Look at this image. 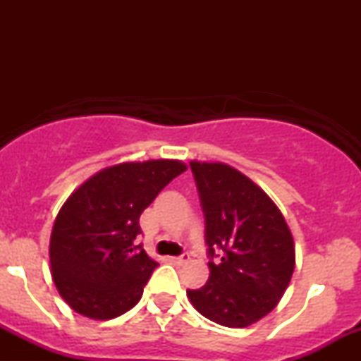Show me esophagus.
I'll return each mask as SVG.
<instances>
[{"label": "esophagus", "instance_id": "34e87169", "mask_svg": "<svg viewBox=\"0 0 361 361\" xmlns=\"http://www.w3.org/2000/svg\"><path fill=\"white\" fill-rule=\"evenodd\" d=\"M171 261H173V263H176V264H185V263H188V261H190V255H188V252H185V255L176 256V258H171Z\"/></svg>", "mask_w": 361, "mask_h": 361}]
</instances>
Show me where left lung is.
Here are the masks:
<instances>
[{
    "instance_id": "obj_1",
    "label": "left lung",
    "mask_w": 361,
    "mask_h": 361,
    "mask_svg": "<svg viewBox=\"0 0 361 361\" xmlns=\"http://www.w3.org/2000/svg\"><path fill=\"white\" fill-rule=\"evenodd\" d=\"M190 168L205 217L210 276L186 295L210 321L246 327L271 312L288 287L292 233L271 198L238 169L198 161Z\"/></svg>"
}]
</instances>
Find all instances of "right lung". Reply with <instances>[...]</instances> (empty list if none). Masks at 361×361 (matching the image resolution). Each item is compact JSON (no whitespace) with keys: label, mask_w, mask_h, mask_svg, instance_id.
I'll list each match as a JSON object with an SVG mask.
<instances>
[{"label":"right lung","mask_w":361,"mask_h":361,"mask_svg":"<svg viewBox=\"0 0 361 361\" xmlns=\"http://www.w3.org/2000/svg\"><path fill=\"white\" fill-rule=\"evenodd\" d=\"M180 161L156 159L105 168L66 200L51 234L52 280L73 310L114 319L134 307L157 267L135 238L139 217L173 178Z\"/></svg>","instance_id":"add662e5"}]
</instances>
